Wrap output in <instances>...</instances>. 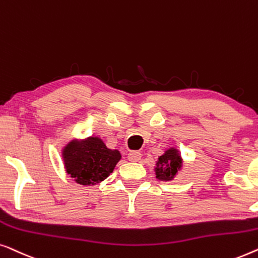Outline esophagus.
<instances>
[{"label":"esophagus","instance_id":"34e87169","mask_svg":"<svg viewBox=\"0 0 258 258\" xmlns=\"http://www.w3.org/2000/svg\"><path fill=\"white\" fill-rule=\"evenodd\" d=\"M140 158H141V154L139 153V152H137V151L130 152V153H128V160L130 161L137 162V161L140 160Z\"/></svg>","mask_w":258,"mask_h":258}]
</instances>
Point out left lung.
<instances>
[{
  "instance_id": "left-lung-1",
  "label": "left lung",
  "mask_w": 258,
  "mask_h": 258,
  "mask_svg": "<svg viewBox=\"0 0 258 258\" xmlns=\"http://www.w3.org/2000/svg\"><path fill=\"white\" fill-rule=\"evenodd\" d=\"M183 165V160L181 158L180 152L176 148L170 147L165 151V153L158 158L155 164V175L158 180L170 181L176 176L179 170H181Z\"/></svg>"
}]
</instances>
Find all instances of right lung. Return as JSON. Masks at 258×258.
Here are the masks:
<instances>
[{
	"label": "right lung",
	"mask_w": 258,
	"mask_h": 258,
	"mask_svg": "<svg viewBox=\"0 0 258 258\" xmlns=\"http://www.w3.org/2000/svg\"><path fill=\"white\" fill-rule=\"evenodd\" d=\"M61 158L65 170L76 182L93 186L113 172L121 154L118 150L107 148L100 138L89 137L69 141L61 150Z\"/></svg>",
	"instance_id": "right-lung-1"
}]
</instances>
